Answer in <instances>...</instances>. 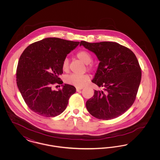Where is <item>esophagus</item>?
Instances as JSON below:
<instances>
[{"mask_svg":"<svg viewBox=\"0 0 160 160\" xmlns=\"http://www.w3.org/2000/svg\"><path fill=\"white\" fill-rule=\"evenodd\" d=\"M82 89H83V88H80V87H77V88H76L77 91H80Z\"/></svg>","mask_w":160,"mask_h":160,"instance_id":"esophagus-1","label":"esophagus"}]
</instances>
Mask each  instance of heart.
<instances>
[{
	"mask_svg": "<svg viewBox=\"0 0 160 160\" xmlns=\"http://www.w3.org/2000/svg\"><path fill=\"white\" fill-rule=\"evenodd\" d=\"M77 57L85 64H89L92 61L91 55L87 51L82 50L77 54ZM62 68L63 71H67L69 68V60L68 58L64 59L62 63ZM91 68V67H89ZM89 80L88 74H71L66 77L65 81L68 83L74 85L77 87H83Z\"/></svg>",
	"mask_w": 160,
	"mask_h": 160,
	"instance_id": "b5f03b06",
	"label": "heart"
}]
</instances>
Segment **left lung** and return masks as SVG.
<instances>
[{"label":"left lung","mask_w":160,"mask_h":160,"mask_svg":"<svg viewBox=\"0 0 160 160\" xmlns=\"http://www.w3.org/2000/svg\"><path fill=\"white\" fill-rule=\"evenodd\" d=\"M82 46L95 54L99 61L92 82L103 88L95 90L93 97L86 101L88 111L103 120L122 115L134 103L141 81V69L136 55L114 42L82 41Z\"/></svg>","instance_id":"8db88e82"}]
</instances>
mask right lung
<instances>
[{
	"instance_id": "1",
	"label": "right lung",
	"mask_w": 160,
	"mask_h": 160,
	"mask_svg": "<svg viewBox=\"0 0 160 160\" xmlns=\"http://www.w3.org/2000/svg\"><path fill=\"white\" fill-rule=\"evenodd\" d=\"M80 42L58 38H44L28 46L22 54L17 68V84L28 106L37 114L54 117L67 108L76 89L64 84L58 91L52 84H62V63Z\"/></svg>"
}]
</instances>
